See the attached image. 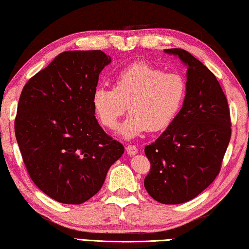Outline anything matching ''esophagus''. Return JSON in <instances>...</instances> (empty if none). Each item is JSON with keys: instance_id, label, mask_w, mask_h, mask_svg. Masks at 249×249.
<instances>
[{"instance_id": "obj_1", "label": "esophagus", "mask_w": 249, "mask_h": 249, "mask_svg": "<svg viewBox=\"0 0 249 249\" xmlns=\"http://www.w3.org/2000/svg\"><path fill=\"white\" fill-rule=\"evenodd\" d=\"M126 152H127L128 155H135L139 153V150L135 145H127L126 146Z\"/></svg>"}]
</instances>
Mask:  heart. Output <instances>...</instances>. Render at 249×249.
<instances>
[{"mask_svg": "<svg viewBox=\"0 0 249 249\" xmlns=\"http://www.w3.org/2000/svg\"><path fill=\"white\" fill-rule=\"evenodd\" d=\"M188 94L185 78L146 64H136L116 77L114 88L98 86L91 95L92 108L101 124L112 128L122 115L129 116L117 127L124 139L143 132L168 128L180 113Z\"/></svg>", "mask_w": 249, "mask_h": 249, "instance_id": "heart-1", "label": "heart"}]
</instances>
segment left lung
Here are the masks:
<instances>
[{
  "label": "left lung",
  "instance_id": "obj_1",
  "mask_svg": "<svg viewBox=\"0 0 249 249\" xmlns=\"http://www.w3.org/2000/svg\"><path fill=\"white\" fill-rule=\"evenodd\" d=\"M187 66L188 94L180 113L144 148L151 171L144 187L164 205L187 202L213 183L231 136L227 98L216 76L183 49H165Z\"/></svg>",
  "mask_w": 249,
  "mask_h": 249
}]
</instances>
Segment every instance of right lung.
<instances>
[{"mask_svg":"<svg viewBox=\"0 0 249 249\" xmlns=\"http://www.w3.org/2000/svg\"><path fill=\"white\" fill-rule=\"evenodd\" d=\"M110 61L101 50L65 51L22 89L14 123L22 159L36 187L58 202L90 199L124 153L99 126L91 104Z\"/></svg>","mask_w":249,"mask_h":249,"instance_id":"add662e5","label":"right lung"}]
</instances>
